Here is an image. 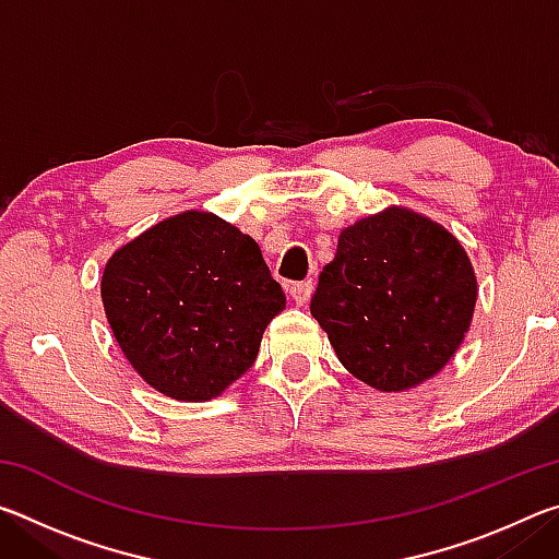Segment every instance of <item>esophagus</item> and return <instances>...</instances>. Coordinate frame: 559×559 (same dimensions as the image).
Instances as JSON below:
<instances>
[{"label":"esophagus","mask_w":559,"mask_h":559,"mask_svg":"<svg viewBox=\"0 0 559 559\" xmlns=\"http://www.w3.org/2000/svg\"><path fill=\"white\" fill-rule=\"evenodd\" d=\"M313 281H296L290 283V296L293 300L298 302V306H302V302H308L310 296H313Z\"/></svg>","instance_id":"esophagus-1"}]
</instances>
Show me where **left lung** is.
<instances>
[{
    "instance_id": "1",
    "label": "left lung",
    "mask_w": 559,
    "mask_h": 559,
    "mask_svg": "<svg viewBox=\"0 0 559 559\" xmlns=\"http://www.w3.org/2000/svg\"><path fill=\"white\" fill-rule=\"evenodd\" d=\"M473 306L476 276L461 243L443 226L392 206L340 234L310 313L357 380L400 392L449 362Z\"/></svg>"
}]
</instances>
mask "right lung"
<instances>
[{
  "instance_id": "right-lung-1",
  "label": "right lung",
  "mask_w": 559,
  "mask_h": 559,
  "mask_svg": "<svg viewBox=\"0 0 559 559\" xmlns=\"http://www.w3.org/2000/svg\"><path fill=\"white\" fill-rule=\"evenodd\" d=\"M100 293L128 362L182 402L239 380L286 308L257 241L206 212L177 214L118 249Z\"/></svg>"
}]
</instances>
